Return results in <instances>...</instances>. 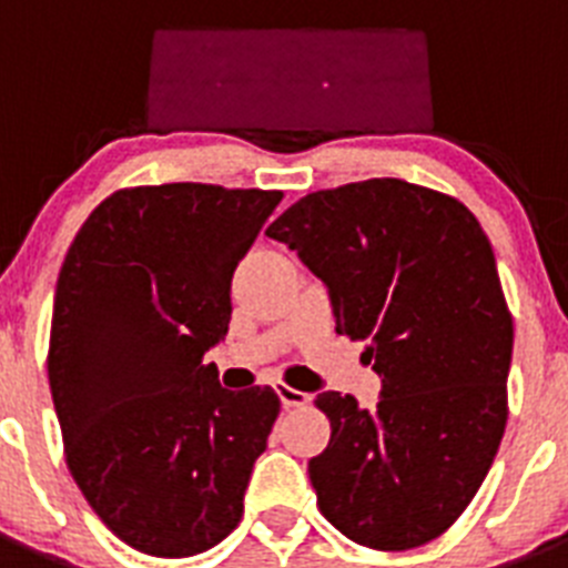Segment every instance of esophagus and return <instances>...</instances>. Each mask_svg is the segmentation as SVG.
<instances>
[{"label": "esophagus", "instance_id": "34e87169", "mask_svg": "<svg viewBox=\"0 0 568 568\" xmlns=\"http://www.w3.org/2000/svg\"><path fill=\"white\" fill-rule=\"evenodd\" d=\"M275 393H278L281 404L287 406V409H293V406H307L310 404V395L301 393V389H293L290 384H278V386H275Z\"/></svg>", "mask_w": 568, "mask_h": 568}]
</instances>
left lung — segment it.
Wrapping results in <instances>:
<instances>
[{
  "mask_svg": "<svg viewBox=\"0 0 568 568\" xmlns=\"http://www.w3.org/2000/svg\"><path fill=\"white\" fill-rule=\"evenodd\" d=\"M329 290L335 333L366 341L373 413L321 393L329 444L310 460L321 515L369 549L444 535L469 506L506 429L511 315L478 219L400 179L318 190L275 219Z\"/></svg>",
  "mask_w": 568,
  "mask_h": 568,
  "instance_id": "obj_1",
  "label": "left lung"
}]
</instances>
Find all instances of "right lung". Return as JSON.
I'll return each mask as SVG.
<instances>
[{
    "instance_id": "right-lung-1",
    "label": "right lung",
    "mask_w": 568,
    "mask_h": 568,
    "mask_svg": "<svg viewBox=\"0 0 568 568\" xmlns=\"http://www.w3.org/2000/svg\"><path fill=\"white\" fill-rule=\"evenodd\" d=\"M278 190L159 184L108 195L70 244L48 378L68 469L102 524L153 558L239 526L281 400L233 393L204 353L227 335L230 281Z\"/></svg>"
}]
</instances>
